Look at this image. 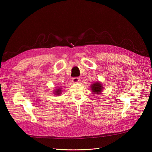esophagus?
<instances>
[{"label": "esophagus", "mask_w": 152, "mask_h": 152, "mask_svg": "<svg viewBox=\"0 0 152 152\" xmlns=\"http://www.w3.org/2000/svg\"><path fill=\"white\" fill-rule=\"evenodd\" d=\"M80 81V79L79 77H74L72 79V82H73V83H78Z\"/></svg>", "instance_id": "obj_1"}]
</instances>
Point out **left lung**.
<instances>
[{"instance_id":"1","label":"left lung","mask_w":152,"mask_h":152,"mask_svg":"<svg viewBox=\"0 0 152 152\" xmlns=\"http://www.w3.org/2000/svg\"><path fill=\"white\" fill-rule=\"evenodd\" d=\"M91 89L93 94L98 95L99 94L102 93L103 90V86L101 82H94L93 84L91 85Z\"/></svg>"}]
</instances>
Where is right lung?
Here are the masks:
<instances>
[{
    "label": "right lung",
    "instance_id": "add662e5",
    "mask_svg": "<svg viewBox=\"0 0 152 152\" xmlns=\"http://www.w3.org/2000/svg\"><path fill=\"white\" fill-rule=\"evenodd\" d=\"M62 93V87H57L56 89H54L53 91V94L56 96H59Z\"/></svg>",
    "mask_w": 152,
    "mask_h": 152
}]
</instances>
